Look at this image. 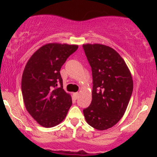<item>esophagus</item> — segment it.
I'll use <instances>...</instances> for the list:
<instances>
[{
    "label": "esophagus",
    "instance_id": "obj_1",
    "mask_svg": "<svg viewBox=\"0 0 157 157\" xmlns=\"http://www.w3.org/2000/svg\"><path fill=\"white\" fill-rule=\"evenodd\" d=\"M73 96H74V98H75V99H77V98L78 97V92H76V93L73 94Z\"/></svg>",
    "mask_w": 157,
    "mask_h": 157
}]
</instances>
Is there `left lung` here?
I'll list each match as a JSON object with an SVG mask.
<instances>
[{
  "label": "left lung",
  "mask_w": 157,
  "mask_h": 157,
  "mask_svg": "<svg viewBox=\"0 0 157 157\" xmlns=\"http://www.w3.org/2000/svg\"><path fill=\"white\" fill-rule=\"evenodd\" d=\"M83 48L93 78L91 103L83 112L90 126L106 130L125 113L133 91L132 77L125 61L111 47L84 44Z\"/></svg>",
  "instance_id": "1"
}]
</instances>
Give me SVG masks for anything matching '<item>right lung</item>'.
<instances>
[{"mask_svg":"<svg viewBox=\"0 0 157 157\" xmlns=\"http://www.w3.org/2000/svg\"><path fill=\"white\" fill-rule=\"evenodd\" d=\"M77 49L76 45L46 44L25 65L21 81L23 101L31 117L44 127L61 123L71 106V97L63 89L60 70Z\"/></svg>","mask_w":157,"mask_h":157,"instance_id":"1","label":"right lung"}]
</instances>
